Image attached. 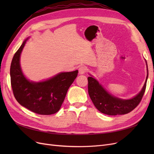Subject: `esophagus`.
Instances as JSON below:
<instances>
[{
    "instance_id": "34e87169",
    "label": "esophagus",
    "mask_w": 154,
    "mask_h": 154,
    "mask_svg": "<svg viewBox=\"0 0 154 154\" xmlns=\"http://www.w3.org/2000/svg\"><path fill=\"white\" fill-rule=\"evenodd\" d=\"M78 71H79V74H85L87 72V68L85 66H80V67H79Z\"/></svg>"
}]
</instances>
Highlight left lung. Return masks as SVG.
<instances>
[{"instance_id": "8db88e82", "label": "left lung", "mask_w": 154, "mask_h": 154, "mask_svg": "<svg viewBox=\"0 0 154 154\" xmlns=\"http://www.w3.org/2000/svg\"><path fill=\"white\" fill-rule=\"evenodd\" d=\"M148 76L147 67V76L142 90L138 94L130 100L119 99L111 95L92 76L87 78L88 92L96 108L101 113L110 116L128 114L136 108L141 102L145 92Z\"/></svg>"}]
</instances>
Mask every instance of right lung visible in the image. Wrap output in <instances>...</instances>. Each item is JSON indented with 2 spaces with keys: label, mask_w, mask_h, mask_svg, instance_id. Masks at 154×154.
I'll return each instance as SVG.
<instances>
[{
  "label": "right lung",
  "mask_w": 154,
  "mask_h": 154,
  "mask_svg": "<svg viewBox=\"0 0 154 154\" xmlns=\"http://www.w3.org/2000/svg\"><path fill=\"white\" fill-rule=\"evenodd\" d=\"M27 39L14 54L11 61L10 76L13 95L22 106L36 114H55L61 107L78 71L59 73L44 82L29 81L23 74L20 65V54Z\"/></svg>",
  "instance_id": "right-lung-1"
}]
</instances>
